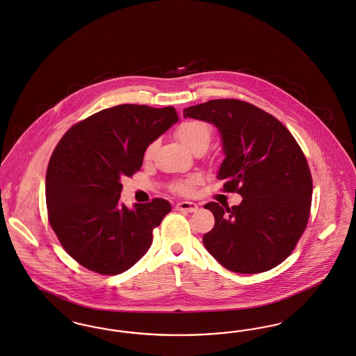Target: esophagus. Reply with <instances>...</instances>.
Wrapping results in <instances>:
<instances>
[{
	"mask_svg": "<svg viewBox=\"0 0 356 356\" xmlns=\"http://www.w3.org/2000/svg\"><path fill=\"white\" fill-rule=\"evenodd\" d=\"M176 209L192 213V212H196L199 209V205L196 202H192V201H181L176 205Z\"/></svg>",
	"mask_w": 356,
	"mask_h": 356,
	"instance_id": "34e87169",
	"label": "esophagus"
}]
</instances>
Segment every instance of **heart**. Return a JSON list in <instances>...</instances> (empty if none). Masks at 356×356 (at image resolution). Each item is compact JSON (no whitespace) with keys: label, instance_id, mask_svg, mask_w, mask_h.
I'll list each match as a JSON object with an SVG mask.
<instances>
[{"label":"heart","instance_id":"1","mask_svg":"<svg viewBox=\"0 0 356 356\" xmlns=\"http://www.w3.org/2000/svg\"><path fill=\"white\" fill-rule=\"evenodd\" d=\"M176 136L179 138V140L184 144L185 147L195 152L200 148H208L209 142H211V138H212V129L211 126L205 122H201V120H188L181 123L177 129H176ZM157 143H151L145 152H144V157L147 160H149L151 157L154 156L155 151H156ZM201 181L199 176H191L188 179L184 180H179L173 184V189L177 192V193H181V195H189L193 188L196 185L199 184Z\"/></svg>","mask_w":356,"mask_h":356}]
</instances>
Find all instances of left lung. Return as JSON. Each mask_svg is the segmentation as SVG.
<instances>
[{"mask_svg":"<svg viewBox=\"0 0 356 356\" xmlns=\"http://www.w3.org/2000/svg\"><path fill=\"white\" fill-rule=\"evenodd\" d=\"M183 114L218 129L225 159L217 179L242 197L232 208L204 207L214 216L204 246L234 273L275 268L291 254L310 216L313 180L298 143L278 119L242 100H209Z\"/></svg>","mask_w":356,"mask_h":356,"instance_id":"left-lung-1","label":"left lung"}]
</instances>
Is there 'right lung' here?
Segmentation results:
<instances>
[{
  "label": "right lung",
  "mask_w": 356,
  "mask_h": 356,
  "mask_svg": "<svg viewBox=\"0 0 356 356\" xmlns=\"http://www.w3.org/2000/svg\"><path fill=\"white\" fill-rule=\"evenodd\" d=\"M179 122L173 107L119 104L72 126L46 172L49 221L63 249L88 270H128L152 243L171 212L167 200L120 202L122 179L140 170L147 147Z\"/></svg>",
  "instance_id": "1"
}]
</instances>
